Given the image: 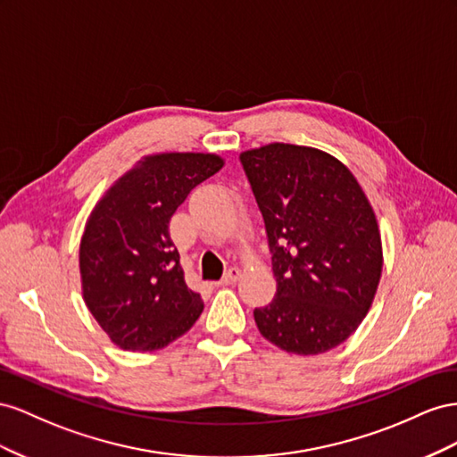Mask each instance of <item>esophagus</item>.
<instances>
[{
	"label": "esophagus",
	"instance_id": "34e87169",
	"mask_svg": "<svg viewBox=\"0 0 457 457\" xmlns=\"http://www.w3.org/2000/svg\"><path fill=\"white\" fill-rule=\"evenodd\" d=\"M239 278H241V270H239V268H229V270L224 273V278L220 279V285H233Z\"/></svg>",
	"mask_w": 457,
	"mask_h": 457
}]
</instances>
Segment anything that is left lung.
<instances>
[{
    "label": "left lung",
    "instance_id": "1",
    "mask_svg": "<svg viewBox=\"0 0 457 457\" xmlns=\"http://www.w3.org/2000/svg\"><path fill=\"white\" fill-rule=\"evenodd\" d=\"M264 218L278 291L254 310L258 331L298 356L358 329L383 271L381 233L358 179L333 154L291 143L241 153Z\"/></svg>",
    "mask_w": 457,
    "mask_h": 457
}]
</instances>
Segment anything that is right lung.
<instances>
[{
  "label": "right lung",
  "instance_id": "right-lung-1",
  "mask_svg": "<svg viewBox=\"0 0 457 457\" xmlns=\"http://www.w3.org/2000/svg\"><path fill=\"white\" fill-rule=\"evenodd\" d=\"M221 166L214 153L143 156L91 211L80 241L82 295L116 346L159 350L199 320L204 304L186 283L168 224Z\"/></svg>",
  "mask_w": 457,
  "mask_h": 457
}]
</instances>
